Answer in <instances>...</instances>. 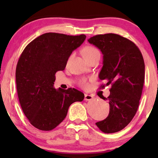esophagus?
Instances as JSON below:
<instances>
[{"label":"esophagus","instance_id":"obj_1","mask_svg":"<svg viewBox=\"0 0 158 158\" xmlns=\"http://www.w3.org/2000/svg\"><path fill=\"white\" fill-rule=\"evenodd\" d=\"M94 98V97L91 95H88V94H85V98H84V100L85 101H90Z\"/></svg>","mask_w":158,"mask_h":158}]
</instances>
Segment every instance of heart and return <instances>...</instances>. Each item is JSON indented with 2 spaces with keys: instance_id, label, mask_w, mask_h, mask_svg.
Listing matches in <instances>:
<instances>
[{
  "instance_id": "obj_1",
  "label": "heart",
  "mask_w": 158,
  "mask_h": 158,
  "mask_svg": "<svg viewBox=\"0 0 158 158\" xmlns=\"http://www.w3.org/2000/svg\"><path fill=\"white\" fill-rule=\"evenodd\" d=\"M82 53H83V57L86 61L92 59V58H94L96 56H100V52H99L98 49L95 47L90 46V45L84 47L83 49H82ZM79 85L83 88H87L88 86V83L85 79H82L79 82Z\"/></svg>"
}]
</instances>
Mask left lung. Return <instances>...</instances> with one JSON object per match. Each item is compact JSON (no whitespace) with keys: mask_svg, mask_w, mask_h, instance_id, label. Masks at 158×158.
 <instances>
[{"mask_svg":"<svg viewBox=\"0 0 158 158\" xmlns=\"http://www.w3.org/2000/svg\"><path fill=\"white\" fill-rule=\"evenodd\" d=\"M98 47L103 57L99 79L105 81L99 88L111 85L107 98L109 116L96 123L103 132L119 131L137 113L144 83V62L139 49L133 42L116 34H98L88 40Z\"/></svg>","mask_w":158,"mask_h":158,"instance_id":"left-lung-1","label":"left lung"}]
</instances>
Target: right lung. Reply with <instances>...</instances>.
Listing matches in <instances>:
<instances>
[{
	"instance_id": "1",
	"label": "right lung",
	"mask_w": 158,
	"mask_h": 158,
	"mask_svg": "<svg viewBox=\"0 0 158 158\" xmlns=\"http://www.w3.org/2000/svg\"><path fill=\"white\" fill-rule=\"evenodd\" d=\"M85 38L49 32L31 41L21 53L16 69L17 94L23 114L36 129L52 130L73 103L84 99L75 88L56 90L54 82L55 73L64 70L71 53Z\"/></svg>"
}]
</instances>
